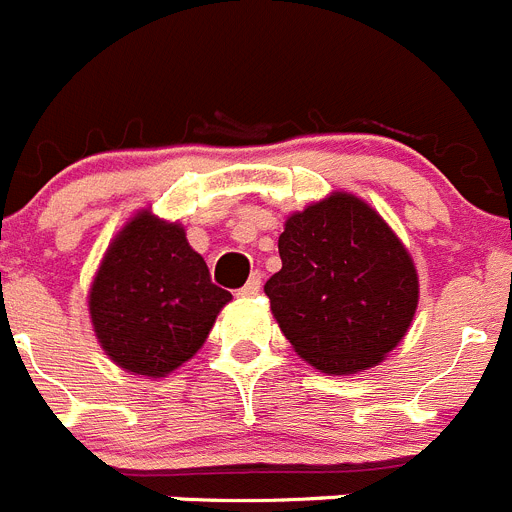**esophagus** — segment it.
<instances>
[{"label":"esophagus","mask_w":512,"mask_h":512,"mask_svg":"<svg viewBox=\"0 0 512 512\" xmlns=\"http://www.w3.org/2000/svg\"><path fill=\"white\" fill-rule=\"evenodd\" d=\"M260 288H262L260 273H252L250 280H247V283L242 285V288H239L237 296H239V298H255L257 293H260Z\"/></svg>","instance_id":"obj_1"}]
</instances>
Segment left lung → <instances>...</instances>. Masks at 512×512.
Returning <instances> with one entry per match:
<instances>
[{
  "instance_id": "obj_1",
  "label": "left lung",
  "mask_w": 512,
  "mask_h": 512,
  "mask_svg": "<svg viewBox=\"0 0 512 512\" xmlns=\"http://www.w3.org/2000/svg\"><path fill=\"white\" fill-rule=\"evenodd\" d=\"M283 267L265 283L298 357L326 375L380 365L408 334L418 273L408 247L367 201L334 191L285 219Z\"/></svg>"
}]
</instances>
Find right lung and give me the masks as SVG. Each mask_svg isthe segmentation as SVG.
Segmentation results:
<instances>
[{"label": "right lung", "mask_w": 512, "mask_h": 512, "mask_svg": "<svg viewBox=\"0 0 512 512\" xmlns=\"http://www.w3.org/2000/svg\"><path fill=\"white\" fill-rule=\"evenodd\" d=\"M232 301L211 283L186 229L150 209L109 242L89 288L91 326L114 365L132 375H170L204 347L216 316Z\"/></svg>", "instance_id": "obj_1"}]
</instances>
